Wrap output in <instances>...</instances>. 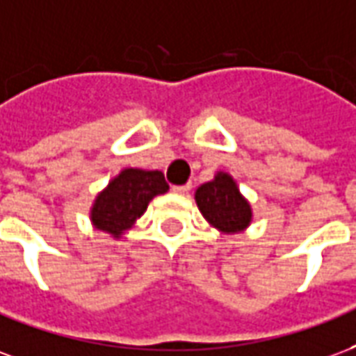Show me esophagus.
Returning a JSON list of instances; mask_svg holds the SVG:
<instances>
[{
    "label": "esophagus",
    "mask_w": 356,
    "mask_h": 356,
    "mask_svg": "<svg viewBox=\"0 0 356 356\" xmlns=\"http://www.w3.org/2000/svg\"><path fill=\"white\" fill-rule=\"evenodd\" d=\"M189 189H191V184H184V186H175L172 191L178 195H186V193H189Z\"/></svg>",
    "instance_id": "34e87169"
}]
</instances>
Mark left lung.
Listing matches in <instances>:
<instances>
[{"label":"left lung","mask_w":356,"mask_h":356,"mask_svg":"<svg viewBox=\"0 0 356 356\" xmlns=\"http://www.w3.org/2000/svg\"><path fill=\"white\" fill-rule=\"evenodd\" d=\"M195 201L203 216L210 224L225 233H235L245 229L250 224L252 210L229 175H220L209 184H203L197 189Z\"/></svg>","instance_id":"1"}]
</instances>
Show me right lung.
Masks as SVG:
<instances>
[{
	"mask_svg": "<svg viewBox=\"0 0 356 356\" xmlns=\"http://www.w3.org/2000/svg\"><path fill=\"white\" fill-rule=\"evenodd\" d=\"M167 189L168 184L159 170L146 172L127 168L96 197L90 218L98 229L118 237L144 214L153 197L165 193Z\"/></svg>",
	"mask_w": 356,
	"mask_h": 356,
	"instance_id": "right-lung-1",
	"label": "right lung"
}]
</instances>
